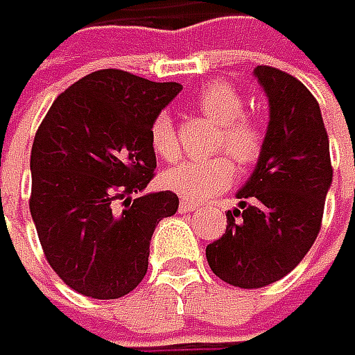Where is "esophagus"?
<instances>
[{
    "instance_id": "esophagus-1",
    "label": "esophagus",
    "mask_w": 355,
    "mask_h": 355,
    "mask_svg": "<svg viewBox=\"0 0 355 355\" xmlns=\"http://www.w3.org/2000/svg\"><path fill=\"white\" fill-rule=\"evenodd\" d=\"M198 205L197 202H193V200H180V205H178V211L180 213H193V211H197Z\"/></svg>"
}]
</instances>
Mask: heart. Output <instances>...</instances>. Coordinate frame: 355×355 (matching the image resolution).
Instances as JSON below:
<instances>
[{"label": "heart", "instance_id": "obj_1", "mask_svg": "<svg viewBox=\"0 0 355 355\" xmlns=\"http://www.w3.org/2000/svg\"><path fill=\"white\" fill-rule=\"evenodd\" d=\"M197 108L205 118L219 126L213 150H225L241 168L255 164L263 155L265 132L257 120L245 116V100L227 82H209L197 96ZM150 144L158 157L175 162L180 157L177 128L168 112L155 116L150 124ZM235 177L233 162L223 155L187 160L166 171L162 182L178 197L202 202L223 193Z\"/></svg>", "mask_w": 355, "mask_h": 355}]
</instances>
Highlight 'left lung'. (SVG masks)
<instances>
[{
	"instance_id": "1",
	"label": "left lung",
	"mask_w": 355,
	"mask_h": 355,
	"mask_svg": "<svg viewBox=\"0 0 355 355\" xmlns=\"http://www.w3.org/2000/svg\"><path fill=\"white\" fill-rule=\"evenodd\" d=\"M269 98L259 162L227 211V229L207 245L211 271L229 285L259 289L291 273L322 229L334 168L329 138L313 94L291 73L257 66Z\"/></svg>"
}]
</instances>
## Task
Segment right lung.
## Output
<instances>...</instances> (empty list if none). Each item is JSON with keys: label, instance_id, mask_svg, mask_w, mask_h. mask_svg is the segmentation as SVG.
Segmentation results:
<instances>
[{"label": "right lung", "instance_id": "obj_1", "mask_svg": "<svg viewBox=\"0 0 355 355\" xmlns=\"http://www.w3.org/2000/svg\"><path fill=\"white\" fill-rule=\"evenodd\" d=\"M178 92L177 82L98 70L58 96L35 132V231L58 277L86 297L130 293L146 275L158 220L177 213L173 191L130 195L155 178L150 124Z\"/></svg>", "mask_w": 355, "mask_h": 355}]
</instances>
